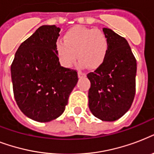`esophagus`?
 <instances>
[{"label": "esophagus", "mask_w": 154, "mask_h": 154, "mask_svg": "<svg viewBox=\"0 0 154 154\" xmlns=\"http://www.w3.org/2000/svg\"><path fill=\"white\" fill-rule=\"evenodd\" d=\"M86 77L85 73L81 72V71H79V72H78V77H79V78H83V77Z\"/></svg>", "instance_id": "1"}]
</instances>
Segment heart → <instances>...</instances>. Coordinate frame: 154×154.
Returning a JSON list of instances; mask_svg holds the SVG:
<instances>
[{"label":"heart","mask_w":154,"mask_h":154,"mask_svg":"<svg viewBox=\"0 0 154 154\" xmlns=\"http://www.w3.org/2000/svg\"><path fill=\"white\" fill-rule=\"evenodd\" d=\"M109 46V41L104 32L77 25L65 32L63 41L57 42L55 50L60 62L65 67H71L77 55L80 67L89 66L94 69L105 61Z\"/></svg>","instance_id":"obj_1"}]
</instances>
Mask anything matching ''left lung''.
I'll list each match as a JSON object with an SVG mask.
<instances>
[{"mask_svg":"<svg viewBox=\"0 0 154 154\" xmlns=\"http://www.w3.org/2000/svg\"><path fill=\"white\" fill-rule=\"evenodd\" d=\"M103 32L109 52L102 65L87 75L90 81L89 108L98 119L114 122L130 109L136 89L137 61L124 37L108 28Z\"/></svg>","mask_w":154,"mask_h":154,"instance_id":"obj_1","label":"left lung"}]
</instances>
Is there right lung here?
I'll return each mask as SVG.
<instances>
[{"label":"right lung","mask_w":154,"mask_h":154,"mask_svg":"<svg viewBox=\"0 0 154 154\" xmlns=\"http://www.w3.org/2000/svg\"><path fill=\"white\" fill-rule=\"evenodd\" d=\"M60 29L42 25L16 52L11 65L14 97L30 119L49 122L62 114L78 81L75 70L64 68L55 50Z\"/></svg>","instance_id":"add662e5"}]
</instances>
